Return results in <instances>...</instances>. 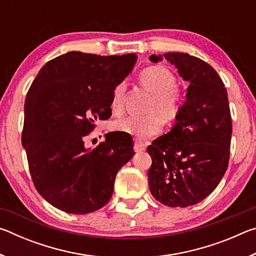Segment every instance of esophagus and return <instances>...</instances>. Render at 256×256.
Here are the masks:
<instances>
[{
    "instance_id": "1",
    "label": "esophagus",
    "mask_w": 256,
    "mask_h": 256,
    "mask_svg": "<svg viewBox=\"0 0 256 256\" xmlns=\"http://www.w3.org/2000/svg\"><path fill=\"white\" fill-rule=\"evenodd\" d=\"M146 144H142V142H140L138 140H136L134 141V151L136 152H142V151L146 150Z\"/></svg>"
}]
</instances>
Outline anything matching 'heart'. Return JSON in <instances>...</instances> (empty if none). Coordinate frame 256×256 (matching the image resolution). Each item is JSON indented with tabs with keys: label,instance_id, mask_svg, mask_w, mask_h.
Here are the masks:
<instances>
[{
	"label": "heart",
	"instance_id": "b5f03b06",
	"mask_svg": "<svg viewBox=\"0 0 256 256\" xmlns=\"http://www.w3.org/2000/svg\"><path fill=\"white\" fill-rule=\"evenodd\" d=\"M140 81L154 94L149 112L146 116L131 115L114 124L116 131L131 134L140 138H148L158 134L164 126V118L172 120L180 110L178 96L175 92V76L164 66H149L140 73ZM126 84L120 82L112 90L110 108L114 114H120L124 108Z\"/></svg>",
	"mask_w": 256,
	"mask_h": 256
}]
</instances>
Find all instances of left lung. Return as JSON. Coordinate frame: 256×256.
Returning a JSON list of instances; mask_svg holds the SVG:
<instances>
[{
	"mask_svg": "<svg viewBox=\"0 0 256 256\" xmlns=\"http://www.w3.org/2000/svg\"><path fill=\"white\" fill-rule=\"evenodd\" d=\"M164 58L188 86L170 131L148 146L149 188L162 204L185 208L209 196L227 170L230 110L227 90L211 66L180 52L150 56L152 63Z\"/></svg>",
	"mask_w": 256,
	"mask_h": 256,
	"instance_id": "obj_1",
	"label": "left lung"
}]
</instances>
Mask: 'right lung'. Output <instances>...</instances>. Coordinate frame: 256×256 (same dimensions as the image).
<instances>
[{"label": "right lung", "mask_w": 256, "mask_h": 256, "mask_svg": "<svg viewBox=\"0 0 256 256\" xmlns=\"http://www.w3.org/2000/svg\"><path fill=\"white\" fill-rule=\"evenodd\" d=\"M134 54L68 52L47 62L24 102L22 146L38 193L68 214H86L110 200L118 172L133 157L125 133L86 148L94 122L112 115V90L132 72Z\"/></svg>", "instance_id": "add662e5"}]
</instances>
